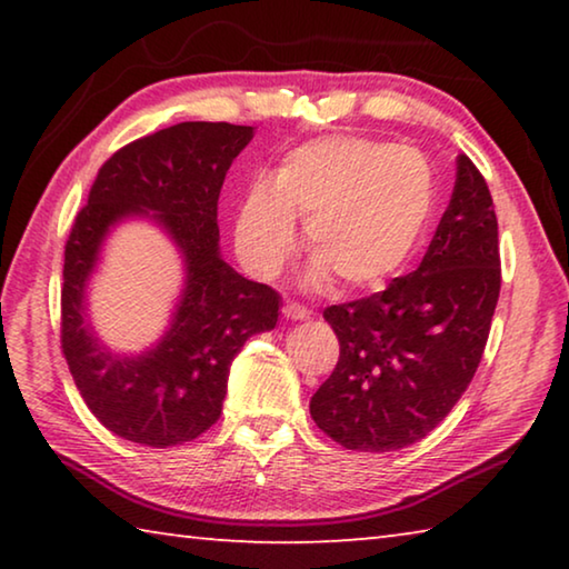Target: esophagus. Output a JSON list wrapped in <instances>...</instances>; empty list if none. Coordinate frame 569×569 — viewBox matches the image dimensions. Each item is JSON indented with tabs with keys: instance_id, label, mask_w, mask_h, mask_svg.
Wrapping results in <instances>:
<instances>
[{
	"instance_id": "esophagus-1",
	"label": "esophagus",
	"mask_w": 569,
	"mask_h": 569,
	"mask_svg": "<svg viewBox=\"0 0 569 569\" xmlns=\"http://www.w3.org/2000/svg\"><path fill=\"white\" fill-rule=\"evenodd\" d=\"M283 313H286V319H293V321H301V319H308V316H311V311H308L306 306L293 303V301L283 303Z\"/></svg>"
}]
</instances>
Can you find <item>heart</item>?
<instances>
[{
  "label": "heart",
  "instance_id": "b5f03b06",
  "mask_svg": "<svg viewBox=\"0 0 569 569\" xmlns=\"http://www.w3.org/2000/svg\"><path fill=\"white\" fill-rule=\"evenodd\" d=\"M431 208L435 176L419 150L333 134L291 150L271 182L248 190L236 248L250 273L273 278L293 256L301 218L308 281L336 276L343 288H369L407 263Z\"/></svg>",
  "mask_w": 569,
  "mask_h": 569
}]
</instances>
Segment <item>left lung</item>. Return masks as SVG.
<instances>
[{"label": "left lung", "mask_w": 569, "mask_h": 569, "mask_svg": "<svg viewBox=\"0 0 569 569\" xmlns=\"http://www.w3.org/2000/svg\"><path fill=\"white\" fill-rule=\"evenodd\" d=\"M502 286L497 216L467 156L417 271L387 291L329 306L339 361L311 397V417L336 445L393 451L437 429L485 353Z\"/></svg>", "instance_id": "8db88e82"}]
</instances>
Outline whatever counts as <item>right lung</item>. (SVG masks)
Instances as JSON below:
<instances>
[{
	"label": "right lung",
	"instance_id": "obj_1",
	"mask_svg": "<svg viewBox=\"0 0 569 569\" xmlns=\"http://www.w3.org/2000/svg\"><path fill=\"white\" fill-rule=\"evenodd\" d=\"M250 140L248 124L180 122L130 142L100 168L67 238L64 359L102 427L134 445L176 447L213 427L230 363L250 336L276 329L281 296L233 271L218 250L220 188ZM132 214L156 219L173 238L187 261V288L159 346L120 357L87 323L83 286L103 236Z\"/></svg>",
	"mask_w": 569,
	"mask_h": 569
}]
</instances>
